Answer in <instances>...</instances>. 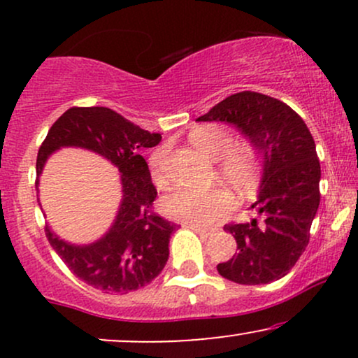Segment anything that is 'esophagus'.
Instances as JSON below:
<instances>
[{"instance_id": "1", "label": "esophagus", "mask_w": 358, "mask_h": 358, "mask_svg": "<svg viewBox=\"0 0 358 358\" xmlns=\"http://www.w3.org/2000/svg\"><path fill=\"white\" fill-rule=\"evenodd\" d=\"M187 227L188 229H192L193 232H196V234H200V236H203V237H208V236H212L213 232V229H205V227H199V225H193V224H187Z\"/></svg>"}]
</instances>
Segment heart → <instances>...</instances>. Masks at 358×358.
<instances>
[{
	"instance_id": "obj_1",
	"label": "heart",
	"mask_w": 358,
	"mask_h": 358,
	"mask_svg": "<svg viewBox=\"0 0 358 358\" xmlns=\"http://www.w3.org/2000/svg\"><path fill=\"white\" fill-rule=\"evenodd\" d=\"M192 145L205 156L219 159L220 175L241 195H250L261 182V162L257 151L249 143H232L227 127L203 124L190 133ZM166 150L159 148L150 158L151 176L158 185L166 182ZM168 217L193 225H212L236 208V199L222 185L210 188L180 187L162 200Z\"/></svg>"
}]
</instances>
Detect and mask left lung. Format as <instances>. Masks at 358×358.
<instances>
[{
    "label": "left lung",
    "mask_w": 358,
    "mask_h": 358,
    "mask_svg": "<svg viewBox=\"0 0 358 358\" xmlns=\"http://www.w3.org/2000/svg\"><path fill=\"white\" fill-rule=\"evenodd\" d=\"M196 121L234 124L262 163L257 199L250 205L261 220L225 225L237 252L217 271L239 285L285 278L305 252L320 205L322 170L310 129L285 102L250 90L232 94Z\"/></svg>",
    "instance_id": "obj_1"
}]
</instances>
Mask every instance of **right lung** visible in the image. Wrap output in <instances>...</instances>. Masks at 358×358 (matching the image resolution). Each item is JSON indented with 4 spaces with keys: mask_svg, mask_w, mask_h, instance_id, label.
<instances>
[{
    "mask_svg": "<svg viewBox=\"0 0 358 358\" xmlns=\"http://www.w3.org/2000/svg\"><path fill=\"white\" fill-rule=\"evenodd\" d=\"M162 134L141 129L109 108H71L53 122L36 158V192L45 163L62 148L92 151L113 163L121 180V203L108 232L90 244H72L45 227L48 242L67 268L89 286L129 293L162 273L170 256L171 222L151 210L156 188L141 151ZM42 207V205H40Z\"/></svg>",
    "mask_w": 358,
    "mask_h": 358,
    "instance_id": "add662e5",
    "label": "right lung"
}]
</instances>
